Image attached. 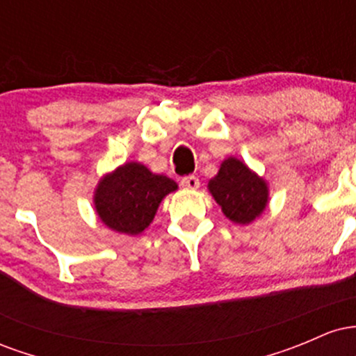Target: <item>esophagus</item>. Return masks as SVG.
Segmentation results:
<instances>
[{"mask_svg":"<svg viewBox=\"0 0 356 356\" xmlns=\"http://www.w3.org/2000/svg\"><path fill=\"white\" fill-rule=\"evenodd\" d=\"M181 186L184 189H197L199 179L195 175H186V177L181 179Z\"/></svg>","mask_w":356,"mask_h":356,"instance_id":"1","label":"esophagus"}]
</instances>
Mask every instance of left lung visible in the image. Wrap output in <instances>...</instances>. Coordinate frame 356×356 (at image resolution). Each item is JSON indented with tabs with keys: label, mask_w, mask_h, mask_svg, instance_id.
Returning <instances> with one entry per match:
<instances>
[{
	"label": "left lung",
	"mask_w": 356,
	"mask_h": 356,
	"mask_svg": "<svg viewBox=\"0 0 356 356\" xmlns=\"http://www.w3.org/2000/svg\"><path fill=\"white\" fill-rule=\"evenodd\" d=\"M209 191L226 218L238 224L254 220L268 202L266 182L234 157L222 162L219 174L211 179Z\"/></svg>",
	"instance_id": "8db88e82"
}]
</instances>
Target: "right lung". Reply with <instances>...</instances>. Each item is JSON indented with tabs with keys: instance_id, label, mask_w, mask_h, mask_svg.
<instances>
[{
	"instance_id": "obj_1",
	"label": "right lung",
	"mask_w": 356,
	"mask_h": 356,
	"mask_svg": "<svg viewBox=\"0 0 356 356\" xmlns=\"http://www.w3.org/2000/svg\"><path fill=\"white\" fill-rule=\"evenodd\" d=\"M177 184L167 175L152 174L137 162L118 167L99 184L95 207L110 229L140 234L152 222L159 204Z\"/></svg>"
}]
</instances>
